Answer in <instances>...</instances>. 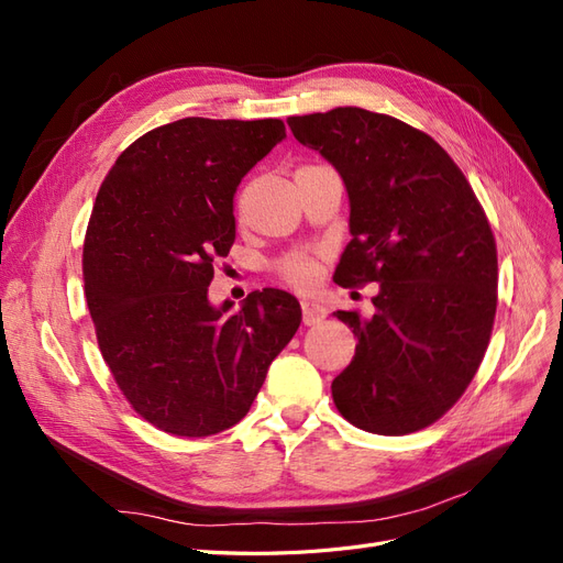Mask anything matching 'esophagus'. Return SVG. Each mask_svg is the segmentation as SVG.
Instances as JSON below:
<instances>
[{"label": "esophagus", "instance_id": "esophagus-1", "mask_svg": "<svg viewBox=\"0 0 563 563\" xmlns=\"http://www.w3.org/2000/svg\"><path fill=\"white\" fill-rule=\"evenodd\" d=\"M300 308H302V323H305V327H314V323L327 319V308L319 305L317 300H302Z\"/></svg>", "mask_w": 563, "mask_h": 563}]
</instances>
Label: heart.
<instances>
[{
    "mask_svg": "<svg viewBox=\"0 0 563 563\" xmlns=\"http://www.w3.org/2000/svg\"><path fill=\"white\" fill-rule=\"evenodd\" d=\"M279 272L288 284L300 288V291H308V288L317 284L319 265L314 258H310V255H291V258L279 263Z\"/></svg>",
    "mask_w": 563,
    "mask_h": 563,
    "instance_id": "b5f03b06",
    "label": "heart"
}]
</instances>
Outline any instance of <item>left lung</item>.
<instances>
[{"label": "left lung", "mask_w": 563, "mask_h": 563, "mask_svg": "<svg viewBox=\"0 0 563 563\" xmlns=\"http://www.w3.org/2000/svg\"><path fill=\"white\" fill-rule=\"evenodd\" d=\"M345 183L350 234L335 284H378L376 314L338 310L356 335L331 383L354 428H428L467 389L490 340L498 253L482 203L446 150L389 114L335 108L288 117Z\"/></svg>", "instance_id": "left-lung-1"}]
</instances>
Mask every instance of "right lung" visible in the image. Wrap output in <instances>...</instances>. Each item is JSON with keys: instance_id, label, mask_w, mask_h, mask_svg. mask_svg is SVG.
<instances>
[{"instance_id": "1", "label": "right lung", "mask_w": 563, "mask_h": 563, "mask_svg": "<svg viewBox=\"0 0 563 563\" xmlns=\"http://www.w3.org/2000/svg\"><path fill=\"white\" fill-rule=\"evenodd\" d=\"M284 139L282 119L185 117L131 143L100 185L84 240L98 347L135 413L168 434L240 422L300 327V302L279 288L234 312L209 302L236 187Z\"/></svg>"}]
</instances>
